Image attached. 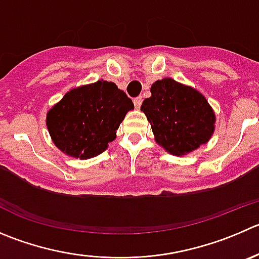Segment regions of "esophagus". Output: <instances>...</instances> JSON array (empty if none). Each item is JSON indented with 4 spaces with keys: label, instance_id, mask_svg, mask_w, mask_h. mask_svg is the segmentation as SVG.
Listing matches in <instances>:
<instances>
[{
    "label": "esophagus",
    "instance_id": "obj_1",
    "mask_svg": "<svg viewBox=\"0 0 259 259\" xmlns=\"http://www.w3.org/2000/svg\"><path fill=\"white\" fill-rule=\"evenodd\" d=\"M134 104H135V107H136L137 109H139V108L141 107V104H142V97L135 98V99H134Z\"/></svg>",
    "mask_w": 259,
    "mask_h": 259
}]
</instances>
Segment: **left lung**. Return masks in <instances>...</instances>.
I'll use <instances>...</instances> for the list:
<instances>
[{
  "label": "left lung",
  "mask_w": 259,
  "mask_h": 259,
  "mask_svg": "<svg viewBox=\"0 0 259 259\" xmlns=\"http://www.w3.org/2000/svg\"><path fill=\"white\" fill-rule=\"evenodd\" d=\"M150 91L151 97L144 100L141 110L160 146L182 156L207 144L216 117L199 91L169 77L155 81Z\"/></svg>",
  "instance_id": "8db88e82"
}]
</instances>
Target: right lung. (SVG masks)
<instances>
[{
	"label": "right lung",
	"instance_id": "add662e5",
	"mask_svg": "<svg viewBox=\"0 0 259 259\" xmlns=\"http://www.w3.org/2000/svg\"><path fill=\"white\" fill-rule=\"evenodd\" d=\"M134 103L114 82L99 80L71 89L47 113L52 141L76 159L98 156L115 134Z\"/></svg>",
	"mask_w": 259,
	"mask_h": 259
}]
</instances>
